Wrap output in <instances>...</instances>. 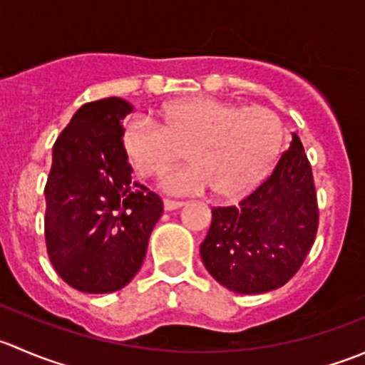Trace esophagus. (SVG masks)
Segmentation results:
<instances>
[{
    "label": "esophagus",
    "instance_id": "1",
    "mask_svg": "<svg viewBox=\"0 0 365 365\" xmlns=\"http://www.w3.org/2000/svg\"><path fill=\"white\" fill-rule=\"evenodd\" d=\"M183 206V201H171V200H164V210L165 212H173V210H178Z\"/></svg>",
    "mask_w": 365,
    "mask_h": 365
}]
</instances>
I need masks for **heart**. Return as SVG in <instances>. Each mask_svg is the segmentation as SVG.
<instances>
[{
  "label": "heart",
  "instance_id": "heart-1",
  "mask_svg": "<svg viewBox=\"0 0 365 365\" xmlns=\"http://www.w3.org/2000/svg\"><path fill=\"white\" fill-rule=\"evenodd\" d=\"M160 118L162 125L134 118L121 141L135 171L146 178L164 176L187 148L190 164L164 180L173 194L215 190L224 200L245 196L263 182L284 143L282 121L261 106L192 97L169 102Z\"/></svg>",
  "mask_w": 365,
  "mask_h": 365
}]
</instances>
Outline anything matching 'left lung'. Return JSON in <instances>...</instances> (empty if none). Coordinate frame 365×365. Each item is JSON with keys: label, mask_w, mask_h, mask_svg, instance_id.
<instances>
[{"label": "left lung", "mask_w": 365, "mask_h": 365, "mask_svg": "<svg viewBox=\"0 0 365 365\" xmlns=\"http://www.w3.org/2000/svg\"><path fill=\"white\" fill-rule=\"evenodd\" d=\"M318 205L311 164L293 132L267 180L237 206L212 210L200 247L208 274L240 295L284 286L314 244Z\"/></svg>", "instance_id": "left-lung-1"}]
</instances>
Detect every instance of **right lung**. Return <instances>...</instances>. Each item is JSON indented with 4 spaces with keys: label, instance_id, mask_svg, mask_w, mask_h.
Segmentation results:
<instances>
[{
    "label": "right lung",
    "instance_id": "right-lung-1",
    "mask_svg": "<svg viewBox=\"0 0 365 365\" xmlns=\"http://www.w3.org/2000/svg\"><path fill=\"white\" fill-rule=\"evenodd\" d=\"M120 97L81 106L53 146L46 244L54 270L83 293H113L135 277L162 215L155 192L132 180Z\"/></svg>",
    "mask_w": 365,
    "mask_h": 365
}]
</instances>
